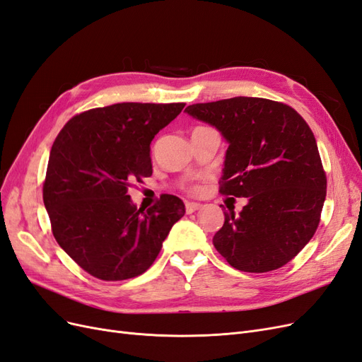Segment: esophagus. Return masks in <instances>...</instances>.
Returning a JSON list of instances; mask_svg holds the SVG:
<instances>
[{"label": "esophagus", "instance_id": "esophagus-1", "mask_svg": "<svg viewBox=\"0 0 362 362\" xmlns=\"http://www.w3.org/2000/svg\"><path fill=\"white\" fill-rule=\"evenodd\" d=\"M201 204H198V202H185V211H187V214H192V213H194V211H198V210H201Z\"/></svg>", "mask_w": 362, "mask_h": 362}]
</instances>
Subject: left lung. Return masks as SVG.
Segmentation results:
<instances>
[{
  "mask_svg": "<svg viewBox=\"0 0 362 362\" xmlns=\"http://www.w3.org/2000/svg\"><path fill=\"white\" fill-rule=\"evenodd\" d=\"M228 141L222 194L247 198L225 211L213 245L237 270L286 266L313 238L326 198V175L311 128L287 104L235 96L185 108Z\"/></svg>",
  "mask_w": 362,
  "mask_h": 362,
  "instance_id": "left-lung-1",
  "label": "left lung"
}]
</instances>
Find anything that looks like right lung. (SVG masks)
I'll return each mask as SVG.
<instances>
[{
    "label": "right lung",
    "instance_id": "add662e5",
    "mask_svg": "<svg viewBox=\"0 0 362 362\" xmlns=\"http://www.w3.org/2000/svg\"><path fill=\"white\" fill-rule=\"evenodd\" d=\"M185 104L120 103L92 108L63 127L49 152L43 204L60 247L92 276L124 281L146 272L184 202L161 194L146 210L131 201L151 177V141Z\"/></svg>",
    "mask_w": 362,
    "mask_h": 362
}]
</instances>
